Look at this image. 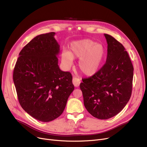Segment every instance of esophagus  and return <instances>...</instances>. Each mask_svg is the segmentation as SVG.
<instances>
[{
  "instance_id": "obj_1",
  "label": "esophagus",
  "mask_w": 147,
  "mask_h": 147,
  "mask_svg": "<svg viewBox=\"0 0 147 147\" xmlns=\"http://www.w3.org/2000/svg\"><path fill=\"white\" fill-rule=\"evenodd\" d=\"M80 82H81L79 78H74V77H73V83L74 86L75 87H78L80 85Z\"/></svg>"
}]
</instances>
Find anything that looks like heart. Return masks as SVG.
<instances>
[{
    "label": "heart",
    "instance_id": "1",
    "mask_svg": "<svg viewBox=\"0 0 147 147\" xmlns=\"http://www.w3.org/2000/svg\"><path fill=\"white\" fill-rule=\"evenodd\" d=\"M69 48V51H64L61 55L62 61L66 67L71 66L73 58H79L78 67L82 73L92 76L98 71L105 54L102 45L86 38L71 42Z\"/></svg>",
    "mask_w": 147,
    "mask_h": 147
}]
</instances>
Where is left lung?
<instances>
[{
  "mask_svg": "<svg viewBox=\"0 0 147 147\" xmlns=\"http://www.w3.org/2000/svg\"><path fill=\"white\" fill-rule=\"evenodd\" d=\"M107 46L106 63L80 84L84 107L97 119L105 120L119 113L132 94L134 67L121 43L104 34Z\"/></svg>",
  "mask_w": 147,
  "mask_h": 147,
  "instance_id": "obj_1",
  "label": "left lung"
}]
</instances>
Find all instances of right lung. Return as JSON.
I'll use <instances>...</instances> for the list:
<instances>
[{"label": "right lung", "instance_id": "1", "mask_svg": "<svg viewBox=\"0 0 147 147\" xmlns=\"http://www.w3.org/2000/svg\"><path fill=\"white\" fill-rule=\"evenodd\" d=\"M55 33L37 36L19 53L13 80L19 102L37 120L48 122L63 113L74 86L71 74L63 71L57 57Z\"/></svg>", "mask_w": 147, "mask_h": 147}]
</instances>
